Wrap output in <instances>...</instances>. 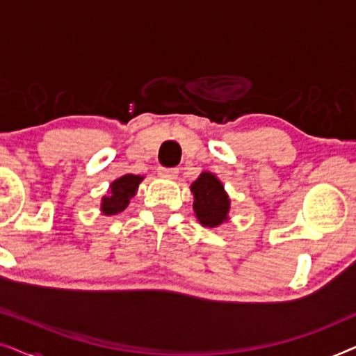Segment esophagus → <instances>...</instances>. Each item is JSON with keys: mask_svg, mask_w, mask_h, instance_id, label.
Segmentation results:
<instances>
[{"mask_svg": "<svg viewBox=\"0 0 356 356\" xmlns=\"http://www.w3.org/2000/svg\"><path fill=\"white\" fill-rule=\"evenodd\" d=\"M159 175H162V177H165V178H177L178 168H160Z\"/></svg>", "mask_w": 356, "mask_h": 356, "instance_id": "34e87169", "label": "esophagus"}]
</instances>
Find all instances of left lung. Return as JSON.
<instances>
[{
  "label": "left lung",
  "instance_id": "obj_1",
  "mask_svg": "<svg viewBox=\"0 0 356 356\" xmlns=\"http://www.w3.org/2000/svg\"><path fill=\"white\" fill-rule=\"evenodd\" d=\"M191 193L194 197V213H196L201 225L216 228L228 220L230 199H228L223 184L216 175L202 172L196 181L191 184Z\"/></svg>",
  "mask_w": 356,
  "mask_h": 356
}]
</instances>
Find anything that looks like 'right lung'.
<instances>
[{
  "label": "right lung",
  "mask_w": 356,
  "mask_h": 356,
  "mask_svg": "<svg viewBox=\"0 0 356 356\" xmlns=\"http://www.w3.org/2000/svg\"><path fill=\"white\" fill-rule=\"evenodd\" d=\"M144 177L139 175H124L118 179H115L110 184L108 196L102 197V212L105 216H116V213L123 212L131 201V197L134 196L138 191L139 183L143 181Z\"/></svg>",
  "instance_id": "obj_1"
}]
</instances>
